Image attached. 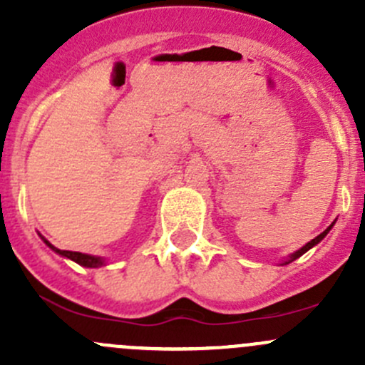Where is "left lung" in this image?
<instances>
[{
    "label": "left lung",
    "mask_w": 365,
    "mask_h": 365,
    "mask_svg": "<svg viewBox=\"0 0 365 365\" xmlns=\"http://www.w3.org/2000/svg\"><path fill=\"white\" fill-rule=\"evenodd\" d=\"M330 230H332V226H329V227H327V230L325 231H323V233L322 235H318V237H316V238H312V240L311 242H307V244H305L304 245V247H302V249H298V251L297 252H293L292 254V256H289L288 257V259H286L284 261V263H282V264H288V263H292V261H295L297 259V257H300L302 256V254H305V252H307L309 251V249H312V247H314V245L316 244H319V242H322L323 240V238H325L327 237V233H329V231Z\"/></svg>",
    "instance_id": "1"
}]
</instances>
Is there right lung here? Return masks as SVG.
Instances as JSON below:
<instances>
[{"label": "right lung", "mask_w": 365, "mask_h": 365, "mask_svg": "<svg viewBox=\"0 0 365 365\" xmlns=\"http://www.w3.org/2000/svg\"><path fill=\"white\" fill-rule=\"evenodd\" d=\"M42 240L46 242L47 247L53 249L54 252H58V254H60V256H65V257H68V259L76 261V263H77V264H81V267H86V268H98V267H104V264H106V261L102 259V257H98V256H90V254L72 252V251H60V249L54 247V245L51 244V242H47L46 238H43V237H42Z\"/></svg>", "instance_id": "obj_1"}]
</instances>
